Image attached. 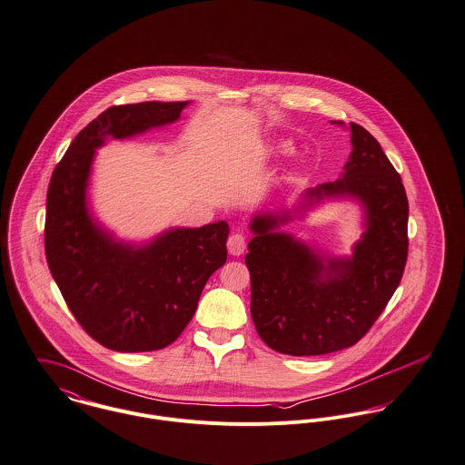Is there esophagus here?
<instances>
[{
    "mask_svg": "<svg viewBox=\"0 0 465 465\" xmlns=\"http://www.w3.org/2000/svg\"><path fill=\"white\" fill-rule=\"evenodd\" d=\"M226 246H228L230 255L239 257V255H242L246 252V239H244L242 233H233V235H230Z\"/></svg>",
    "mask_w": 465,
    "mask_h": 465,
    "instance_id": "esophagus-1",
    "label": "esophagus"
}]
</instances>
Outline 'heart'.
<instances>
[{
	"label": "heart",
	"mask_w": 465,
	"mask_h": 465,
	"mask_svg": "<svg viewBox=\"0 0 465 465\" xmlns=\"http://www.w3.org/2000/svg\"><path fill=\"white\" fill-rule=\"evenodd\" d=\"M272 152H274L276 155H287V153L292 152V146H291L289 143H278L276 146H272Z\"/></svg>",
	"instance_id": "heart-1"
}]
</instances>
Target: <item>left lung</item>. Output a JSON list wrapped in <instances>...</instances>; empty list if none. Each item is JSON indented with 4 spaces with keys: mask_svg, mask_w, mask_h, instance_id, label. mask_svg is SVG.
<instances>
[{
    "mask_svg": "<svg viewBox=\"0 0 465 465\" xmlns=\"http://www.w3.org/2000/svg\"><path fill=\"white\" fill-rule=\"evenodd\" d=\"M344 126L342 121H331ZM351 155L335 182L309 189L292 210L258 212L246 265L260 339L292 357L357 344L398 289L409 253V200L380 143L350 123ZM330 199L362 208L361 239L350 258H331L279 228Z\"/></svg>",
    "mask_w": 465,
    "mask_h": 465,
    "instance_id": "obj_1",
    "label": "left lung"
}]
</instances>
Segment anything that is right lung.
<instances>
[{
    "label": "right lung",
    "mask_w": 465,
    "mask_h": 465,
    "mask_svg": "<svg viewBox=\"0 0 465 465\" xmlns=\"http://www.w3.org/2000/svg\"><path fill=\"white\" fill-rule=\"evenodd\" d=\"M189 102L121 104L91 121L53 171L45 248L65 303L102 346L121 353L174 342L208 278L226 262L228 223L169 228L148 242L115 239L94 217L87 189L96 150L180 119Z\"/></svg>",
    "instance_id": "1"
}]
</instances>
